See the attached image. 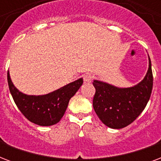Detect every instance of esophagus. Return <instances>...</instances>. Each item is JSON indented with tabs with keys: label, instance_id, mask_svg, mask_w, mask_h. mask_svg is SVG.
<instances>
[{
	"label": "esophagus",
	"instance_id": "obj_1",
	"mask_svg": "<svg viewBox=\"0 0 161 161\" xmlns=\"http://www.w3.org/2000/svg\"><path fill=\"white\" fill-rule=\"evenodd\" d=\"M93 80V75L91 73H86L83 75V81L84 83H91Z\"/></svg>",
	"mask_w": 161,
	"mask_h": 161
}]
</instances>
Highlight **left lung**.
I'll list each match as a JSON object with an SVG mask.
<instances>
[{
  "label": "left lung",
  "mask_w": 161,
  "mask_h": 161,
  "mask_svg": "<svg viewBox=\"0 0 161 161\" xmlns=\"http://www.w3.org/2000/svg\"><path fill=\"white\" fill-rule=\"evenodd\" d=\"M94 111L102 122L112 129H122L134 122L145 109L153 88L151 62L149 57L147 73L140 83L130 88H118L94 80Z\"/></svg>",
  "instance_id": "1"
}]
</instances>
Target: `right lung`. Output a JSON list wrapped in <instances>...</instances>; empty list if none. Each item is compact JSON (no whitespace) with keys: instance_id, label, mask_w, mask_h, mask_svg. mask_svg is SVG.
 <instances>
[{"instance_id":"obj_1","label":"right lung","mask_w":161,"mask_h":161,"mask_svg":"<svg viewBox=\"0 0 161 161\" xmlns=\"http://www.w3.org/2000/svg\"><path fill=\"white\" fill-rule=\"evenodd\" d=\"M7 81L11 94L19 110L29 121L41 126H50L60 121L70 98L83 83V78H79L52 93L36 96L20 92L11 82L9 71Z\"/></svg>"}]
</instances>
